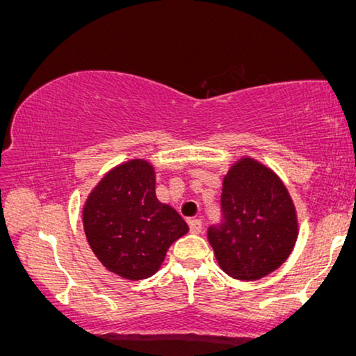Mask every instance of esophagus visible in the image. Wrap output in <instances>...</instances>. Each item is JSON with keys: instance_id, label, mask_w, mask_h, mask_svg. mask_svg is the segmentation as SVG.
I'll use <instances>...</instances> for the list:
<instances>
[{"instance_id": "1", "label": "esophagus", "mask_w": 356, "mask_h": 356, "mask_svg": "<svg viewBox=\"0 0 356 356\" xmlns=\"http://www.w3.org/2000/svg\"><path fill=\"white\" fill-rule=\"evenodd\" d=\"M188 225H189V231H191V233L199 234L200 231H202V221L197 220V218H191V220L188 221Z\"/></svg>"}]
</instances>
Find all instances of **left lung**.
I'll return each mask as SVG.
<instances>
[{
	"instance_id": "left-lung-1",
	"label": "left lung",
	"mask_w": 356,
	"mask_h": 356,
	"mask_svg": "<svg viewBox=\"0 0 356 356\" xmlns=\"http://www.w3.org/2000/svg\"><path fill=\"white\" fill-rule=\"evenodd\" d=\"M209 241L220 266L236 280H260L284 264L297 241V216L281 179L254 159L234 163Z\"/></svg>"
}]
</instances>
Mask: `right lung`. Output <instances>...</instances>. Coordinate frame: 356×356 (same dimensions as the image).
Wrapping results in <instances>:
<instances>
[{
	"instance_id": "1",
	"label": "right lung",
	"mask_w": 356,
	"mask_h": 356,
	"mask_svg": "<svg viewBox=\"0 0 356 356\" xmlns=\"http://www.w3.org/2000/svg\"><path fill=\"white\" fill-rule=\"evenodd\" d=\"M92 252L107 270L140 281L161 268L168 247L188 233L175 209L156 197V173L136 159L111 170L83 209Z\"/></svg>"
}]
</instances>
